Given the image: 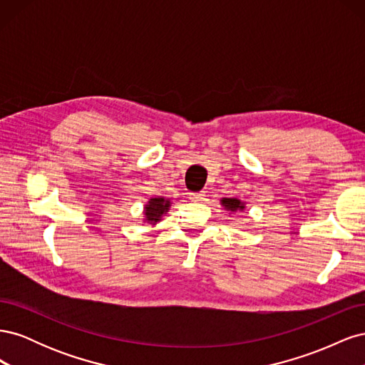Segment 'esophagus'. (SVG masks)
Here are the masks:
<instances>
[{
  "label": "esophagus",
  "instance_id": "1",
  "mask_svg": "<svg viewBox=\"0 0 365 365\" xmlns=\"http://www.w3.org/2000/svg\"><path fill=\"white\" fill-rule=\"evenodd\" d=\"M190 200H193V201H205V193H190Z\"/></svg>",
  "mask_w": 365,
  "mask_h": 365
}]
</instances>
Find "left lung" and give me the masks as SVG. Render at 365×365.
<instances>
[{
	"label": "left lung",
	"instance_id": "8db88e82",
	"mask_svg": "<svg viewBox=\"0 0 365 365\" xmlns=\"http://www.w3.org/2000/svg\"><path fill=\"white\" fill-rule=\"evenodd\" d=\"M222 205H225L228 210H231V212H236V210H240L244 208V205H242V202L239 200H236V197H224L222 200Z\"/></svg>",
	"mask_w": 365,
	"mask_h": 365
}]
</instances>
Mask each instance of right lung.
Here are the masks:
<instances>
[{"instance_id":"obj_1","label":"right lung","mask_w":365,"mask_h":365,"mask_svg":"<svg viewBox=\"0 0 365 365\" xmlns=\"http://www.w3.org/2000/svg\"><path fill=\"white\" fill-rule=\"evenodd\" d=\"M169 204L170 202L165 201L164 197H153V200H150V202L146 207V212H145L148 220H153V222H158L160 216L164 212H168Z\"/></svg>"}]
</instances>
